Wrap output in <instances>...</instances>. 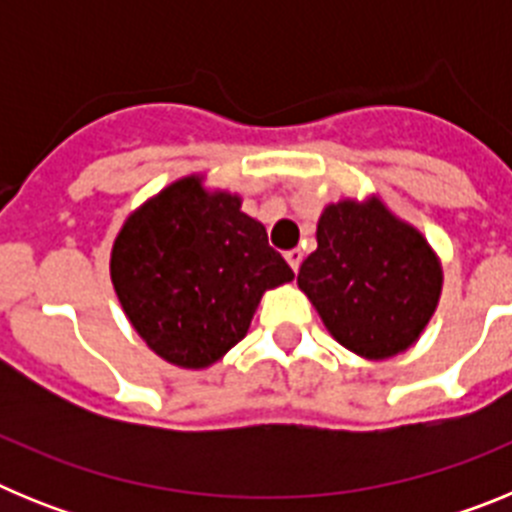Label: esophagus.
<instances>
[{
    "label": "esophagus",
    "mask_w": 512,
    "mask_h": 512,
    "mask_svg": "<svg viewBox=\"0 0 512 512\" xmlns=\"http://www.w3.org/2000/svg\"><path fill=\"white\" fill-rule=\"evenodd\" d=\"M284 259H287V264L292 266V271H297V269H300V264H302V251H300V248H292V251L284 253Z\"/></svg>",
    "instance_id": "esophagus-1"
}]
</instances>
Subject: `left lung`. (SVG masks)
<instances>
[{
  "instance_id": "left-lung-1",
  "label": "left lung",
  "mask_w": 512,
  "mask_h": 512,
  "mask_svg": "<svg viewBox=\"0 0 512 512\" xmlns=\"http://www.w3.org/2000/svg\"><path fill=\"white\" fill-rule=\"evenodd\" d=\"M297 284L325 328L364 359L408 351L436 312L443 271L420 230L382 200H341L318 220V248Z\"/></svg>"
}]
</instances>
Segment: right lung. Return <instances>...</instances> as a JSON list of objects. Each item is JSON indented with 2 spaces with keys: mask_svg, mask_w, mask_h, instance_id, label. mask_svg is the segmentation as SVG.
Wrapping results in <instances>:
<instances>
[{
  "mask_svg": "<svg viewBox=\"0 0 512 512\" xmlns=\"http://www.w3.org/2000/svg\"><path fill=\"white\" fill-rule=\"evenodd\" d=\"M110 277L130 325L169 364L205 369L248 333L266 289L295 271L241 197L184 176L125 220Z\"/></svg>",
  "mask_w": 512,
  "mask_h": 512,
  "instance_id": "add662e5",
  "label": "right lung"
}]
</instances>
